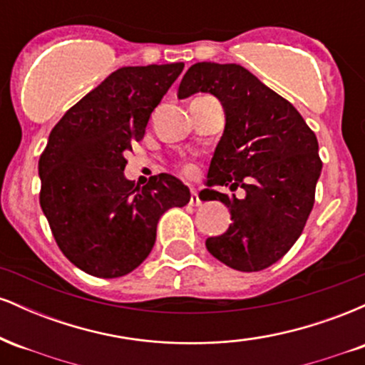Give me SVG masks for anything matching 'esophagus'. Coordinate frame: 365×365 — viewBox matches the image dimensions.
I'll use <instances>...</instances> for the list:
<instances>
[{"instance_id": "esophagus-1", "label": "esophagus", "mask_w": 365, "mask_h": 365, "mask_svg": "<svg viewBox=\"0 0 365 365\" xmlns=\"http://www.w3.org/2000/svg\"><path fill=\"white\" fill-rule=\"evenodd\" d=\"M190 204L192 206H200V199H199V194L195 192V188H192L190 192Z\"/></svg>"}]
</instances>
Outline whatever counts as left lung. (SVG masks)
I'll return each instance as SVG.
<instances>
[{
    "label": "left lung",
    "mask_w": 365,
    "mask_h": 365,
    "mask_svg": "<svg viewBox=\"0 0 365 365\" xmlns=\"http://www.w3.org/2000/svg\"><path fill=\"white\" fill-rule=\"evenodd\" d=\"M209 92L225 110V132L207 171L204 199L230 209L232 225L206 240L217 261L237 271H261L283 257L311 215L322 163L314 132L287 99L244 66L195 63L178 98ZM244 187L242 200L212 188Z\"/></svg>",
    "instance_id": "obj_1"
}]
</instances>
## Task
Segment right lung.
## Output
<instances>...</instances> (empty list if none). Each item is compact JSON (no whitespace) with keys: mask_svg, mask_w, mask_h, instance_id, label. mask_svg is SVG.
I'll list each match as a JSON object with an SVG mask.
<instances>
[{"mask_svg":"<svg viewBox=\"0 0 365 365\" xmlns=\"http://www.w3.org/2000/svg\"><path fill=\"white\" fill-rule=\"evenodd\" d=\"M183 63L123 66L83 96L49 133L39 159L41 209L70 262L98 278L139 267L156 242L159 217L183 207L190 190L168 173L144 187L125 178L132 144Z\"/></svg>","mask_w":365,"mask_h":365,"instance_id":"add662e5","label":"right lung"}]
</instances>
